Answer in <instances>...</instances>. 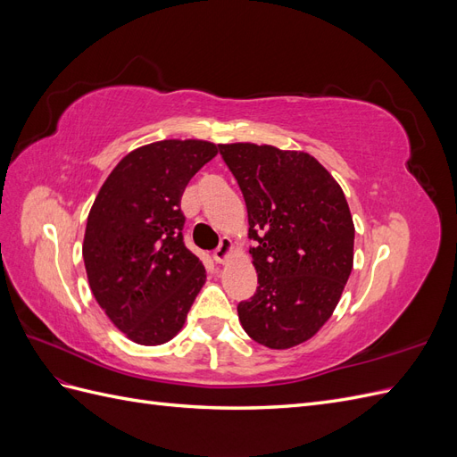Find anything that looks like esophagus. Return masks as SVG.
Wrapping results in <instances>:
<instances>
[{
    "instance_id": "1",
    "label": "esophagus",
    "mask_w": 457,
    "mask_h": 457,
    "mask_svg": "<svg viewBox=\"0 0 457 457\" xmlns=\"http://www.w3.org/2000/svg\"><path fill=\"white\" fill-rule=\"evenodd\" d=\"M232 255V240L230 238H220V244L217 250L213 252L215 262H225Z\"/></svg>"
}]
</instances>
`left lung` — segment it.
Masks as SVG:
<instances>
[{
    "instance_id": "left-lung-1",
    "label": "left lung",
    "mask_w": 457,
    "mask_h": 457,
    "mask_svg": "<svg viewBox=\"0 0 457 457\" xmlns=\"http://www.w3.org/2000/svg\"><path fill=\"white\" fill-rule=\"evenodd\" d=\"M247 207L257 292L238 305L259 345L292 349L334 314L354 259V223L339 183L301 150L219 145Z\"/></svg>"
}]
</instances>
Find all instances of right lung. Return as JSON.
<instances>
[{"instance_id": "obj_1", "label": "right lung", "mask_w": 457, "mask_h": 457, "mask_svg": "<svg viewBox=\"0 0 457 457\" xmlns=\"http://www.w3.org/2000/svg\"><path fill=\"white\" fill-rule=\"evenodd\" d=\"M219 145L168 139L131 150L106 177L87 217L86 272L99 307L137 345H163L183 329L205 282L183 242L181 196Z\"/></svg>"}]
</instances>
